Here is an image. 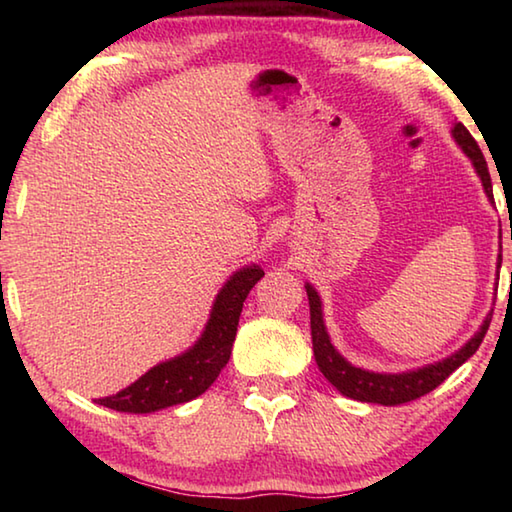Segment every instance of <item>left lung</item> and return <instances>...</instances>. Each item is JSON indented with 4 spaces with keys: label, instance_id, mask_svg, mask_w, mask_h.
Returning <instances> with one entry per match:
<instances>
[{
    "label": "left lung",
    "instance_id": "obj_1",
    "mask_svg": "<svg viewBox=\"0 0 512 512\" xmlns=\"http://www.w3.org/2000/svg\"><path fill=\"white\" fill-rule=\"evenodd\" d=\"M452 135L456 144L463 149V153L472 160L474 169L479 173L483 183L485 194H488L490 201L495 203V198H492L490 171H488V164H485L479 144H476V140L463 124H454ZM497 266H501V255H499ZM305 289H307L309 314H311V341H314V357H316L318 368L329 384L336 386V391L343 393L345 397H350V400H359V402L397 406L404 402H413L418 400V397L431 393L433 388L443 384V381L452 375L458 366H463V363L470 359L476 350H479V345L483 341L485 332H488L490 320H492V311H490V314L485 316L483 325L479 327V332H476L461 350L454 352L452 357L429 363V366H422L418 370L397 372V375H391V372H388L386 375V372H370V370L352 366L350 361H345L341 354L336 352L325 329L320 296L311 284H305Z\"/></svg>",
    "mask_w": 512,
    "mask_h": 512
}]
</instances>
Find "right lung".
Segmentation results:
<instances>
[{"label":"right lung","mask_w":512,"mask_h":512,"mask_svg":"<svg viewBox=\"0 0 512 512\" xmlns=\"http://www.w3.org/2000/svg\"><path fill=\"white\" fill-rule=\"evenodd\" d=\"M259 266H246L223 284L214 300L212 314L203 329L201 339L192 348L153 366L135 384L126 386L117 395L101 397V406L124 413H153L167 406L185 404L203 395L214 384L219 372L230 359L232 343L237 336L241 307L250 289L262 280Z\"/></svg>","instance_id":"add662e5"}]
</instances>
